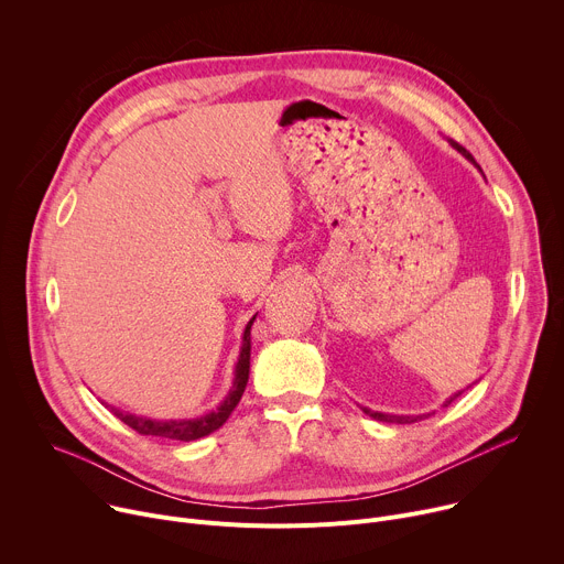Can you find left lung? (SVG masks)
<instances>
[{
  "label": "left lung",
  "instance_id": "1",
  "mask_svg": "<svg viewBox=\"0 0 564 564\" xmlns=\"http://www.w3.org/2000/svg\"><path fill=\"white\" fill-rule=\"evenodd\" d=\"M453 145H455V148H457V150H459V152H462V154H464L468 161H473L470 152H466V150H464L462 145H457V143H453ZM473 163H475V161H473ZM477 167H479V165H477ZM459 394H462V392H457L455 397H451V399H448L444 405H451V403H453V401H455ZM362 412H365V414H369L371 419H377V421H386V423H414L416 419H421V416H403V414H401V416H399V414H383V412H373V410H367V408H362Z\"/></svg>",
  "mask_w": 564,
  "mask_h": 564
}]
</instances>
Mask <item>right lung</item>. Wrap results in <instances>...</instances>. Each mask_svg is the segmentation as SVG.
Segmentation results:
<instances>
[{"mask_svg": "<svg viewBox=\"0 0 564 564\" xmlns=\"http://www.w3.org/2000/svg\"><path fill=\"white\" fill-rule=\"evenodd\" d=\"M256 316L248 321L246 329H243V338H241V351L235 365V381L230 392L226 394V399L221 401V405L208 414H202L197 419H178V421H156V419H148V416H137L130 412H122L118 408L107 405L113 416H118L122 423H128L132 430H137L139 434H152V436H163V440H176V442H195L202 440V436L219 430L226 419L230 416V412L237 408L246 383H248V371H250V327H253Z\"/></svg>", "mask_w": 564, "mask_h": 564, "instance_id": "1", "label": "right lung"}]
</instances>
